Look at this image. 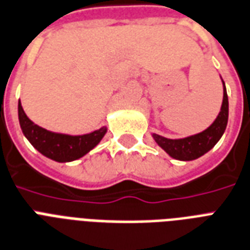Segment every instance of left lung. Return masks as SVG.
Instances as JSON below:
<instances>
[{
	"label": "left lung",
	"instance_id": "obj_1",
	"mask_svg": "<svg viewBox=\"0 0 250 250\" xmlns=\"http://www.w3.org/2000/svg\"><path fill=\"white\" fill-rule=\"evenodd\" d=\"M222 83H223V102H222L220 112L214 120V123L208 129H205L204 131L197 133V134L177 139L166 138L163 135L152 133V138L158 143V146L162 147L171 158L176 160H183V162L198 159L206 152L210 151L218 143V141L222 138L228 123L227 90H226L223 79H222Z\"/></svg>",
	"mask_w": 250,
	"mask_h": 250
}]
</instances>
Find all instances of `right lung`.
Returning a JSON list of instances; mask_svg holds the SVG:
<instances>
[{"label": "right lung", "mask_w": 250, "mask_h": 250, "mask_svg": "<svg viewBox=\"0 0 250 250\" xmlns=\"http://www.w3.org/2000/svg\"><path fill=\"white\" fill-rule=\"evenodd\" d=\"M18 117L21 129L28 142L40 154L59 163H67L84 156L98 146L107 133V126H102L98 130L82 135L62 134L46 130L27 117L21 100L18 103Z\"/></svg>", "instance_id": "obj_1"}]
</instances>
